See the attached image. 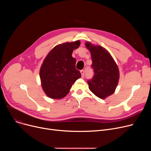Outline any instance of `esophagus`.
<instances>
[{
    "instance_id": "esophagus-1",
    "label": "esophagus",
    "mask_w": 151,
    "mask_h": 151,
    "mask_svg": "<svg viewBox=\"0 0 151 151\" xmlns=\"http://www.w3.org/2000/svg\"><path fill=\"white\" fill-rule=\"evenodd\" d=\"M80 72H81V73L82 77L83 78V77L84 76V73H85V71H84V70H81V71H80Z\"/></svg>"
}]
</instances>
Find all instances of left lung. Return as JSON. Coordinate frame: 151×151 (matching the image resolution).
Wrapping results in <instances>:
<instances>
[{"instance_id": "1", "label": "left lung", "mask_w": 151, "mask_h": 151, "mask_svg": "<svg viewBox=\"0 0 151 151\" xmlns=\"http://www.w3.org/2000/svg\"><path fill=\"white\" fill-rule=\"evenodd\" d=\"M86 46L91 54L93 70V78L88 80L90 91L100 99L113 94L118 84L119 72L111 55L104 47L86 42Z\"/></svg>"}]
</instances>
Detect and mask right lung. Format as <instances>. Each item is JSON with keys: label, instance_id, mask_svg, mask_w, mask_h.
Here are the masks:
<instances>
[{"label": "right lung", "instance_id": "add662e5", "mask_svg": "<svg viewBox=\"0 0 151 151\" xmlns=\"http://www.w3.org/2000/svg\"><path fill=\"white\" fill-rule=\"evenodd\" d=\"M80 45V42H66L55 46L45 59L40 70L42 88L47 96L54 99L64 97L73 84L81 77L75 68L76 59L73 51Z\"/></svg>", "mask_w": 151, "mask_h": 151}]
</instances>
